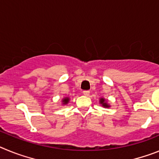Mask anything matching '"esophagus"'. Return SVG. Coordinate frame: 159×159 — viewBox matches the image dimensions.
Returning a JSON list of instances; mask_svg holds the SVG:
<instances>
[{
  "label": "esophagus",
  "mask_w": 159,
  "mask_h": 159,
  "mask_svg": "<svg viewBox=\"0 0 159 159\" xmlns=\"http://www.w3.org/2000/svg\"><path fill=\"white\" fill-rule=\"evenodd\" d=\"M83 94H84V95H86V96H88L90 94V92L89 91H88V90H85V91H84V92H83Z\"/></svg>",
  "instance_id": "obj_1"
}]
</instances>
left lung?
I'll return each mask as SVG.
<instances>
[{
  "label": "left lung",
  "mask_w": 159,
  "mask_h": 159,
  "mask_svg": "<svg viewBox=\"0 0 159 159\" xmlns=\"http://www.w3.org/2000/svg\"><path fill=\"white\" fill-rule=\"evenodd\" d=\"M100 103H102V106H103V107H110V106H108L107 103V102H105L104 99H100Z\"/></svg>",
  "instance_id": "1"
}]
</instances>
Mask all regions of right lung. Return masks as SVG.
Listing matches in <instances>:
<instances>
[{"label":"right lung","mask_w":159,"mask_h":159,"mask_svg":"<svg viewBox=\"0 0 159 159\" xmlns=\"http://www.w3.org/2000/svg\"><path fill=\"white\" fill-rule=\"evenodd\" d=\"M68 100H69V99H68V98H65V99L63 100V102H64V104H66V103H67Z\"/></svg>","instance_id":"1"}]
</instances>
